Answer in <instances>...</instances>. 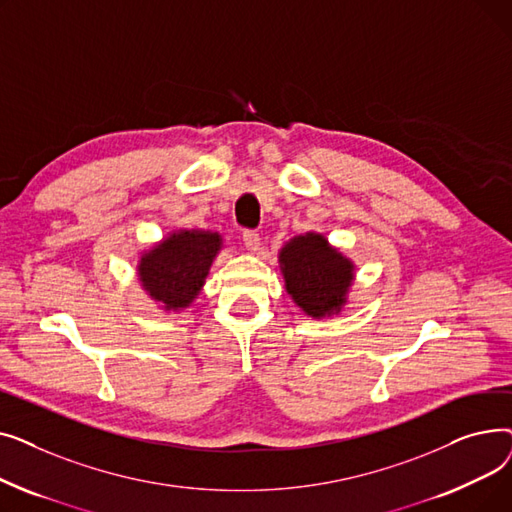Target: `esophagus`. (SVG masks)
<instances>
[{
	"label": "esophagus",
	"instance_id": "1",
	"mask_svg": "<svg viewBox=\"0 0 512 512\" xmlns=\"http://www.w3.org/2000/svg\"><path fill=\"white\" fill-rule=\"evenodd\" d=\"M242 242H245L247 251H257L261 238H259V234L255 230H245V232H242Z\"/></svg>",
	"mask_w": 512,
	"mask_h": 512
}]
</instances>
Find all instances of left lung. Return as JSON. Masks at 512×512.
Instances as JSON below:
<instances>
[{
  "label": "left lung",
  "mask_w": 512,
  "mask_h": 512,
  "mask_svg": "<svg viewBox=\"0 0 512 512\" xmlns=\"http://www.w3.org/2000/svg\"><path fill=\"white\" fill-rule=\"evenodd\" d=\"M286 290L307 315L340 311L353 280V263L328 247L321 234L292 238L280 253Z\"/></svg>",
  "instance_id": "obj_1"
}]
</instances>
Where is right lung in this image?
Instances as JSON below:
<instances>
[{
	"instance_id": "right-lung-1",
	"label": "right lung",
	"mask_w": 512,
	"mask_h": 512,
	"mask_svg": "<svg viewBox=\"0 0 512 512\" xmlns=\"http://www.w3.org/2000/svg\"><path fill=\"white\" fill-rule=\"evenodd\" d=\"M222 238L215 232L182 230L145 253L139 276L151 297L166 309H182L199 294Z\"/></svg>"
}]
</instances>
